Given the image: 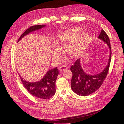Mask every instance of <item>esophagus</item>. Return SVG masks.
I'll list each match as a JSON object with an SVG mask.
<instances>
[{
    "label": "esophagus",
    "instance_id": "esophagus-1",
    "mask_svg": "<svg viewBox=\"0 0 124 124\" xmlns=\"http://www.w3.org/2000/svg\"><path fill=\"white\" fill-rule=\"evenodd\" d=\"M68 69V67H67V66H61L60 68H59V70L60 71H63L65 70H66Z\"/></svg>",
    "mask_w": 124,
    "mask_h": 124
}]
</instances>
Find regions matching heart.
<instances>
[{
  "instance_id": "b5f03b06",
  "label": "heart",
  "mask_w": 124,
  "mask_h": 124,
  "mask_svg": "<svg viewBox=\"0 0 124 124\" xmlns=\"http://www.w3.org/2000/svg\"><path fill=\"white\" fill-rule=\"evenodd\" d=\"M81 29L75 27L72 29L62 32L57 36V44H66L65 50L70 57L77 58L83 53L90 41V37L86 33H81ZM59 49H54V56L55 59L59 56Z\"/></svg>"
}]
</instances>
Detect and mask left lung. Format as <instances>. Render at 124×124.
Here are the masks:
<instances>
[{
  "label": "left lung",
  "mask_w": 124,
  "mask_h": 124,
  "mask_svg": "<svg viewBox=\"0 0 124 124\" xmlns=\"http://www.w3.org/2000/svg\"><path fill=\"white\" fill-rule=\"evenodd\" d=\"M98 38L106 43L110 48V56L108 65L102 72L97 74L86 73L81 66V59H78L70 68L72 73L71 81V87L72 91L77 95L82 96H88L98 89L106 78L109 69L111 59V47L110 39L103 29L101 31Z\"/></svg>",
  "instance_id": "obj_1"
}]
</instances>
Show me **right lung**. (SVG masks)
I'll return each instance as SVG.
<instances>
[{
  "mask_svg": "<svg viewBox=\"0 0 124 124\" xmlns=\"http://www.w3.org/2000/svg\"><path fill=\"white\" fill-rule=\"evenodd\" d=\"M46 25H35L28 28L18 39L17 42L29 33L38 31L46 27ZM58 75V70L56 68L50 69L42 79L35 82H30L23 79L20 75V77L24 87L28 92L37 98L47 99L53 97L55 93V82Z\"/></svg>",
  "mask_w": 124,
  "mask_h": 124,
  "instance_id": "1",
  "label": "right lung"
}]
</instances>
